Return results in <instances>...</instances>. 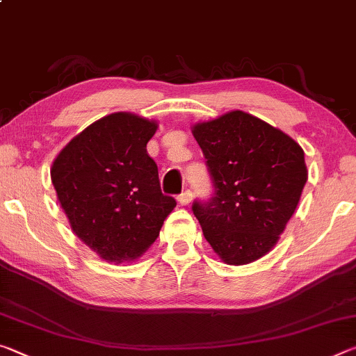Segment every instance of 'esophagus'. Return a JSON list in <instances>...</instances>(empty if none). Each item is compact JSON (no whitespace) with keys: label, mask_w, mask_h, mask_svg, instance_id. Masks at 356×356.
<instances>
[{"label":"esophagus","mask_w":356,"mask_h":356,"mask_svg":"<svg viewBox=\"0 0 356 356\" xmlns=\"http://www.w3.org/2000/svg\"><path fill=\"white\" fill-rule=\"evenodd\" d=\"M191 197H193V193L190 190H185L177 196V201H179L180 206H186V204H190Z\"/></svg>","instance_id":"obj_1"}]
</instances>
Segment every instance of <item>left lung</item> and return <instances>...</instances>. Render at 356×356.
<instances>
[{
  "instance_id": "1",
  "label": "left lung",
  "mask_w": 356,
  "mask_h": 356,
  "mask_svg": "<svg viewBox=\"0 0 356 356\" xmlns=\"http://www.w3.org/2000/svg\"><path fill=\"white\" fill-rule=\"evenodd\" d=\"M213 184L193 202L204 237L229 265L257 261L273 248L308 180L305 152L280 129L245 111L193 127Z\"/></svg>"
}]
</instances>
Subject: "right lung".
<instances>
[{"label": "right lung", "instance_id": "right-lung-1", "mask_svg": "<svg viewBox=\"0 0 356 356\" xmlns=\"http://www.w3.org/2000/svg\"><path fill=\"white\" fill-rule=\"evenodd\" d=\"M155 120L113 113L76 135L53 161L51 182L72 231L106 262L140 257L176 200L161 193L147 154Z\"/></svg>", "mask_w": 356, "mask_h": 356}]
</instances>
